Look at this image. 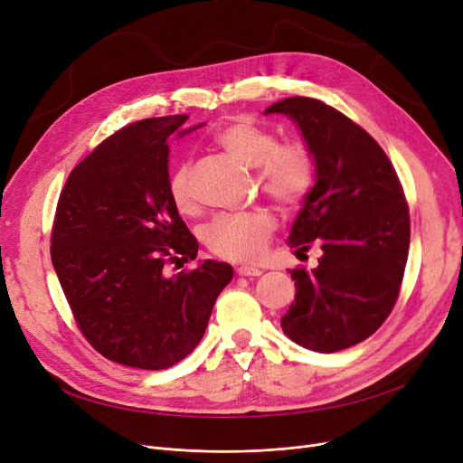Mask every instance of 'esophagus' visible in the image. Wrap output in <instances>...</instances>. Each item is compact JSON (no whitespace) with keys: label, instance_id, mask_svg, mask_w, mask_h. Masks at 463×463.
Masks as SVG:
<instances>
[{"label":"esophagus","instance_id":"esophagus-1","mask_svg":"<svg viewBox=\"0 0 463 463\" xmlns=\"http://www.w3.org/2000/svg\"><path fill=\"white\" fill-rule=\"evenodd\" d=\"M236 274L238 276H244V278H259L262 274V270L253 269V266H238Z\"/></svg>","mask_w":463,"mask_h":463}]
</instances>
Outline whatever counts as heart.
Returning <instances> with one entry per match:
<instances>
[{
  "label": "heart",
  "instance_id": "obj_1",
  "mask_svg": "<svg viewBox=\"0 0 463 463\" xmlns=\"http://www.w3.org/2000/svg\"><path fill=\"white\" fill-rule=\"evenodd\" d=\"M213 142L248 166L257 168L262 191L281 208H295L315 182V159L304 140L278 142L276 133L251 118H234L217 129ZM168 194L180 213L194 210L193 175L187 165L176 168ZM276 231V219L266 210L219 213L203 231L212 253L229 260H257Z\"/></svg>",
  "mask_w": 463,
  "mask_h": 463
}]
</instances>
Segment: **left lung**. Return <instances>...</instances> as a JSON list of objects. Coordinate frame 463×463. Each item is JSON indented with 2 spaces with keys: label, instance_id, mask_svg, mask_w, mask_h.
Returning a JSON list of instances; mask_svg holds the SVG:
<instances>
[{
  "label": "left lung",
  "instance_id": "8db88e82",
  "mask_svg": "<svg viewBox=\"0 0 463 463\" xmlns=\"http://www.w3.org/2000/svg\"><path fill=\"white\" fill-rule=\"evenodd\" d=\"M298 126L315 159V184L290 229L288 248L323 257L311 272L290 270L295 302L281 317L295 344L335 353L370 337L391 315L409 251V208L381 146L339 110L287 97L264 110Z\"/></svg>",
  "mask_w": 463,
  "mask_h": 463
}]
</instances>
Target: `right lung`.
I'll return each instance as SVG.
<instances>
[{
    "label": "right lung",
    "instance_id": "add662e5",
    "mask_svg": "<svg viewBox=\"0 0 463 463\" xmlns=\"http://www.w3.org/2000/svg\"><path fill=\"white\" fill-rule=\"evenodd\" d=\"M187 116L140 119L80 161L60 194L52 264L75 321L105 358L140 370L184 360L204 335L232 266L206 259L165 276V264L194 260L199 241L168 194V137Z\"/></svg>",
    "mask_w": 463,
    "mask_h": 463
}]
</instances>
